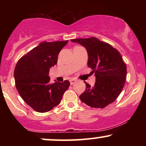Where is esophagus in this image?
<instances>
[{
	"mask_svg": "<svg viewBox=\"0 0 146 146\" xmlns=\"http://www.w3.org/2000/svg\"><path fill=\"white\" fill-rule=\"evenodd\" d=\"M75 82H76V80H74V79H71V80H70V84H71V85L74 84Z\"/></svg>",
	"mask_w": 146,
	"mask_h": 146,
	"instance_id": "1",
	"label": "esophagus"
}]
</instances>
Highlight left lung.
Segmentation results:
<instances>
[{"label": "left lung", "mask_w": 146, "mask_h": 146, "mask_svg": "<svg viewBox=\"0 0 146 146\" xmlns=\"http://www.w3.org/2000/svg\"><path fill=\"white\" fill-rule=\"evenodd\" d=\"M71 40L86 48L87 64L96 77L93 87L85 82L86 88L80 95V100L91 108H105L116 100L124 86L127 69L121 54L111 45L95 37Z\"/></svg>", "instance_id": "1"}]
</instances>
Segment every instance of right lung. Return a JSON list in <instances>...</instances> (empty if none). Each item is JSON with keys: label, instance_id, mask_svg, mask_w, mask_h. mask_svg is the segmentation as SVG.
<instances>
[{"label": "right lung", "instance_id": "right-lung-1", "mask_svg": "<svg viewBox=\"0 0 146 146\" xmlns=\"http://www.w3.org/2000/svg\"><path fill=\"white\" fill-rule=\"evenodd\" d=\"M66 41L43 42L18 60L14 70L16 87L23 100L33 110L45 113L57 106L70 86L68 80L50 83L49 70Z\"/></svg>", "mask_w": 146, "mask_h": 146}]
</instances>
